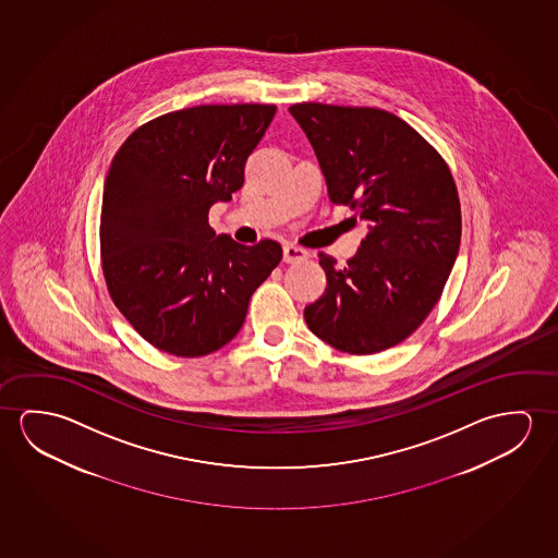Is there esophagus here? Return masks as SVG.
Wrapping results in <instances>:
<instances>
[{"label":"esophagus","instance_id":"obj_1","mask_svg":"<svg viewBox=\"0 0 558 558\" xmlns=\"http://www.w3.org/2000/svg\"><path fill=\"white\" fill-rule=\"evenodd\" d=\"M310 257V253L298 245H283V260L286 263H301Z\"/></svg>","mask_w":558,"mask_h":558}]
</instances>
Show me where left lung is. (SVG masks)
<instances>
[{
  "instance_id": "1",
  "label": "left lung",
  "mask_w": 558,
  "mask_h": 558,
  "mask_svg": "<svg viewBox=\"0 0 558 558\" xmlns=\"http://www.w3.org/2000/svg\"><path fill=\"white\" fill-rule=\"evenodd\" d=\"M290 113L317 155L330 201L367 223L348 265L320 253L326 290L305 307V323L340 352H383L420 328L454 266L462 216L452 173L395 113L317 102Z\"/></svg>"
}]
</instances>
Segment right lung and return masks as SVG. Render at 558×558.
I'll return each mask as SVG.
<instances>
[{"mask_svg":"<svg viewBox=\"0 0 558 558\" xmlns=\"http://www.w3.org/2000/svg\"><path fill=\"white\" fill-rule=\"evenodd\" d=\"M276 106H195L133 131L104 181L100 251L116 307L178 357L216 352L282 260L280 243L216 235L208 210L232 201Z\"/></svg>","mask_w":558,"mask_h":558,"instance_id":"add662e5","label":"right lung"}]
</instances>
